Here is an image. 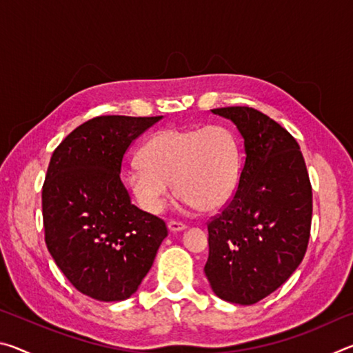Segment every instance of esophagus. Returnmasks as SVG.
<instances>
[{
    "mask_svg": "<svg viewBox=\"0 0 353 353\" xmlns=\"http://www.w3.org/2000/svg\"><path fill=\"white\" fill-rule=\"evenodd\" d=\"M168 229H170V232H182L187 229V225H185L183 223H179V221H170Z\"/></svg>",
    "mask_w": 353,
    "mask_h": 353,
    "instance_id": "1",
    "label": "esophagus"
}]
</instances>
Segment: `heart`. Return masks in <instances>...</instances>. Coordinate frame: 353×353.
Wrapping results in <instances>:
<instances>
[{
  "instance_id": "obj_1",
  "label": "heart",
  "mask_w": 353,
  "mask_h": 353,
  "mask_svg": "<svg viewBox=\"0 0 353 353\" xmlns=\"http://www.w3.org/2000/svg\"><path fill=\"white\" fill-rule=\"evenodd\" d=\"M140 162L130 165L126 181L143 210L160 213L176 183L183 204L204 212L225 205L240 177V148L224 126L155 132L140 149Z\"/></svg>"
}]
</instances>
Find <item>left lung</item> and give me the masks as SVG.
<instances>
[{
	"label": "left lung",
	"instance_id": "8db88e82",
	"mask_svg": "<svg viewBox=\"0 0 353 353\" xmlns=\"http://www.w3.org/2000/svg\"><path fill=\"white\" fill-rule=\"evenodd\" d=\"M244 141L238 188L208 227L205 276L223 301L252 305L301 265L312 229L305 160L288 130L252 107L213 109Z\"/></svg>",
	"mask_w": 353,
	"mask_h": 353
}]
</instances>
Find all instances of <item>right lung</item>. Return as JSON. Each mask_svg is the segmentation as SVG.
<instances>
[{
	"instance_id": "right-lung-1",
	"label": "right lung",
	"mask_w": 353,
	"mask_h": 353,
	"mask_svg": "<svg viewBox=\"0 0 353 353\" xmlns=\"http://www.w3.org/2000/svg\"><path fill=\"white\" fill-rule=\"evenodd\" d=\"M160 119H88L50 160L41 191L46 246L70 283L97 301L132 296L168 235L163 219L130 202L119 177L129 146Z\"/></svg>"
}]
</instances>
